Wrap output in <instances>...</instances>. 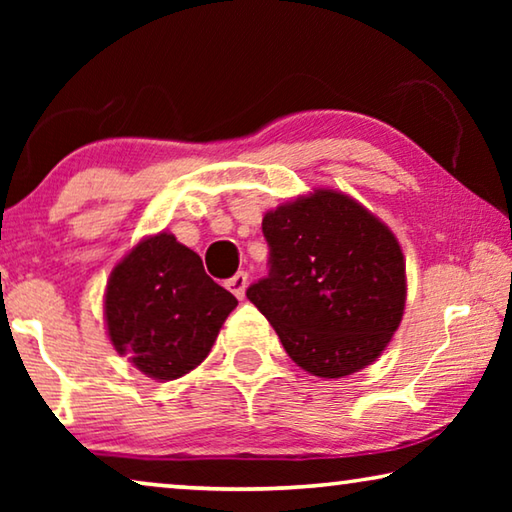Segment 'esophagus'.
<instances>
[{
	"label": "esophagus",
	"instance_id": "1",
	"mask_svg": "<svg viewBox=\"0 0 512 512\" xmlns=\"http://www.w3.org/2000/svg\"><path fill=\"white\" fill-rule=\"evenodd\" d=\"M246 287H248V273H244V271H239L235 277H230L228 280V289L235 293L237 298H244Z\"/></svg>",
	"mask_w": 512,
	"mask_h": 512
}]
</instances>
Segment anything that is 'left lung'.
<instances>
[{
  "mask_svg": "<svg viewBox=\"0 0 512 512\" xmlns=\"http://www.w3.org/2000/svg\"><path fill=\"white\" fill-rule=\"evenodd\" d=\"M271 271L246 296L289 357L323 379L370 366L402 323L406 264L391 228L348 194L314 189L264 214Z\"/></svg>",
  "mask_w": 512,
  "mask_h": 512,
  "instance_id": "8db88e82",
  "label": "left lung"
}]
</instances>
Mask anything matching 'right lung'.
<instances>
[{"instance_id":"1","label":"right lung","mask_w":512,"mask_h":512,"mask_svg":"<svg viewBox=\"0 0 512 512\" xmlns=\"http://www.w3.org/2000/svg\"><path fill=\"white\" fill-rule=\"evenodd\" d=\"M235 307L194 250L158 232L112 268L103 318L119 354L146 377L171 381L201 366Z\"/></svg>"}]
</instances>
